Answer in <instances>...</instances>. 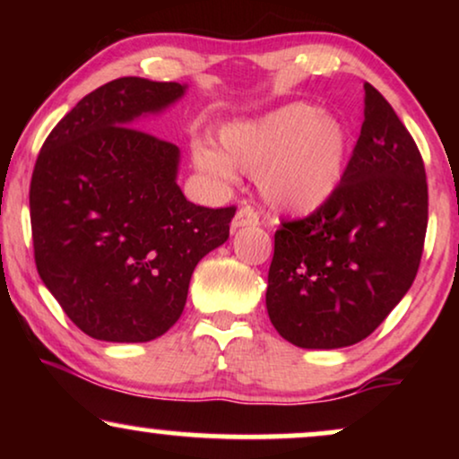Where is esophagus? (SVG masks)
I'll list each match as a JSON object with an SVG mask.
<instances>
[{"label": "esophagus", "mask_w": 459, "mask_h": 459, "mask_svg": "<svg viewBox=\"0 0 459 459\" xmlns=\"http://www.w3.org/2000/svg\"><path fill=\"white\" fill-rule=\"evenodd\" d=\"M255 225H259V217H256V212L253 209H248V206H244L236 212L234 221H231V230H240V228H255Z\"/></svg>", "instance_id": "obj_1"}]
</instances>
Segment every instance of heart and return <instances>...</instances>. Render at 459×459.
I'll list each match as a JSON object with an SVG mask.
<instances>
[{"mask_svg":"<svg viewBox=\"0 0 459 459\" xmlns=\"http://www.w3.org/2000/svg\"><path fill=\"white\" fill-rule=\"evenodd\" d=\"M219 150L209 140L192 143V165L221 186L238 181V169L256 173L269 209L309 215L334 198L349 165L351 137L341 118L311 102H288L255 118L219 129Z\"/></svg>","mask_w":459,"mask_h":459,"instance_id":"heart-1","label":"heart"}]
</instances>
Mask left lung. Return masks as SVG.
Here are the masks:
<instances>
[{"label":"left lung","mask_w":459,"mask_h":459,"mask_svg":"<svg viewBox=\"0 0 459 459\" xmlns=\"http://www.w3.org/2000/svg\"><path fill=\"white\" fill-rule=\"evenodd\" d=\"M363 90L361 135L334 198L275 231L265 305L278 334L300 349H342L372 334L422 259V156L382 93Z\"/></svg>","instance_id":"8db88e82"}]
</instances>
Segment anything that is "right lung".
Returning <instances> with one entry per match:
<instances>
[{
	"label": "right lung",
	"mask_w": 459,
	"mask_h": 459,
	"mask_svg": "<svg viewBox=\"0 0 459 459\" xmlns=\"http://www.w3.org/2000/svg\"><path fill=\"white\" fill-rule=\"evenodd\" d=\"M187 85L123 77L87 93L48 135L30 179L35 263L71 322L106 342H148L186 307L194 267L230 238L234 206L178 186L181 152L134 129Z\"/></svg>",
	"instance_id": "add662e5"
}]
</instances>
